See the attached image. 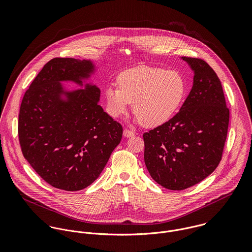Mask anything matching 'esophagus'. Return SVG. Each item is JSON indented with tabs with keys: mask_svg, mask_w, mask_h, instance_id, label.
<instances>
[{
	"mask_svg": "<svg viewBox=\"0 0 252 252\" xmlns=\"http://www.w3.org/2000/svg\"><path fill=\"white\" fill-rule=\"evenodd\" d=\"M123 135H124V137H126V138H130V137H133L134 135H135V132H133V131H131V130H129V129H124V131H123Z\"/></svg>",
	"mask_w": 252,
	"mask_h": 252,
	"instance_id": "1",
	"label": "esophagus"
}]
</instances>
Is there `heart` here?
Masks as SVG:
<instances>
[{"mask_svg": "<svg viewBox=\"0 0 252 252\" xmlns=\"http://www.w3.org/2000/svg\"><path fill=\"white\" fill-rule=\"evenodd\" d=\"M117 86H109V114L118 117L133 102V111L144 126L156 127L174 116L186 94L182 75L164 68L138 66L121 72Z\"/></svg>", "mask_w": 252, "mask_h": 252, "instance_id": "1", "label": "heart"}]
</instances>
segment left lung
<instances>
[{
	"label": "left lung",
	"instance_id": "8db88e82",
	"mask_svg": "<svg viewBox=\"0 0 252 252\" xmlns=\"http://www.w3.org/2000/svg\"><path fill=\"white\" fill-rule=\"evenodd\" d=\"M182 59L194 71L189 95L170 120L143 135L145 166L153 180L170 190L191 187L216 170L230 117L213 68L200 58Z\"/></svg>",
	"mask_w": 252,
	"mask_h": 252
}]
</instances>
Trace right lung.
Instances as JSON below:
<instances>
[{"instance_id": "add662e5", "label": "right lung", "mask_w": 252, "mask_h": 252, "mask_svg": "<svg viewBox=\"0 0 252 252\" xmlns=\"http://www.w3.org/2000/svg\"><path fill=\"white\" fill-rule=\"evenodd\" d=\"M94 71L91 61L53 58L24 94L18 138L24 158L51 186L81 190L93 183L119 144L123 128L98 104L100 89L64 91L60 81L82 84ZM65 94L67 101L62 100Z\"/></svg>"}]
</instances>
